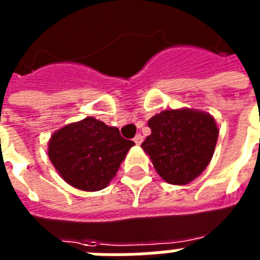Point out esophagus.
I'll return each mask as SVG.
<instances>
[{
	"mask_svg": "<svg viewBox=\"0 0 260 260\" xmlns=\"http://www.w3.org/2000/svg\"><path fill=\"white\" fill-rule=\"evenodd\" d=\"M134 142L136 143L138 146H140V144H142V143H143V136H142V135H140V134L136 135V136H135V138H134Z\"/></svg>",
	"mask_w": 260,
	"mask_h": 260,
	"instance_id": "obj_1",
	"label": "esophagus"
}]
</instances>
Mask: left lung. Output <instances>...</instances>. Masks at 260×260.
Wrapping results in <instances>:
<instances>
[{"label":"left lung","instance_id":"1","mask_svg":"<svg viewBox=\"0 0 260 260\" xmlns=\"http://www.w3.org/2000/svg\"><path fill=\"white\" fill-rule=\"evenodd\" d=\"M151 135L142 143L156 173L171 185H187L213 156L218 126L202 110L167 109L148 120Z\"/></svg>","mask_w":260,"mask_h":260}]
</instances>
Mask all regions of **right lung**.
<instances>
[{"label":"right lung","mask_w":260,"mask_h":260,"mask_svg":"<svg viewBox=\"0 0 260 260\" xmlns=\"http://www.w3.org/2000/svg\"><path fill=\"white\" fill-rule=\"evenodd\" d=\"M132 146L135 143L122 138L118 128L86 117L51 135L48 158L69 185L98 191L109 185Z\"/></svg>","instance_id":"right-lung-1"}]
</instances>
